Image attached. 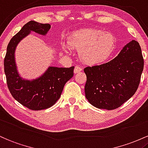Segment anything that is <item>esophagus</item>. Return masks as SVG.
Segmentation results:
<instances>
[{
  "mask_svg": "<svg viewBox=\"0 0 148 148\" xmlns=\"http://www.w3.org/2000/svg\"><path fill=\"white\" fill-rule=\"evenodd\" d=\"M82 69L81 67H79V66H75V69H74V73H79V72H81V71H82Z\"/></svg>",
  "mask_w": 148,
  "mask_h": 148,
  "instance_id": "obj_1",
  "label": "esophagus"
}]
</instances>
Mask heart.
Masks as SVG:
<instances>
[{
	"label": "heart",
	"instance_id": "heart-1",
	"mask_svg": "<svg viewBox=\"0 0 148 148\" xmlns=\"http://www.w3.org/2000/svg\"><path fill=\"white\" fill-rule=\"evenodd\" d=\"M68 42L79 52V59L84 64L96 65L110 57L115 48L116 38L110 32L86 29L71 35Z\"/></svg>",
	"mask_w": 148,
	"mask_h": 148
}]
</instances>
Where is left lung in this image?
I'll return each instance as SVG.
<instances>
[{
    "instance_id": "left-lung-1",
    "label": "left lung",
    "mask_w": 148,
    "mask_h": 148,
    "mask_svg": "<svg viewBox=\"0 0 148 148\" xmlns=\"http://www.w3.org/2000/svg\"><path fill=\"white\" fill-rule=\"evenodd\" d=\"M143 66L140 45L132 40L109 62L86 67L84 92L88 101L101 109L120 107L136 92Z\"/></svg>"
}]
</instances>
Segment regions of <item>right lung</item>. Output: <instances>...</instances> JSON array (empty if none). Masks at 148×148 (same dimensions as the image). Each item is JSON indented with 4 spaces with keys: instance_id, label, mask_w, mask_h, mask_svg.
Returning a JSON list of instances; mask_svg holds the SVG:
<instances>
[{
    "instance_id": "1",
    "label": "right lung",
    "mask_w": 148,
    "mask_h": 148,
    "mask_svg": "<svg viewBox=\"0 0 148 148\" xmlns=\"http://www.w3.org/2000/svg\"><path fill=\"white\" fill-rule=\"evenodd\" d=\"M49 24L30 21L13 36L8 43L4 59V71L8 87L15 100L32 110L51 107L60 98L64 85L73 76L74 66L70 68L49 67L39 78L25 80L18 74L14 61V50L22 38L31 31L45 35L50 29Z\"/></svg>"
}]
</instances>
